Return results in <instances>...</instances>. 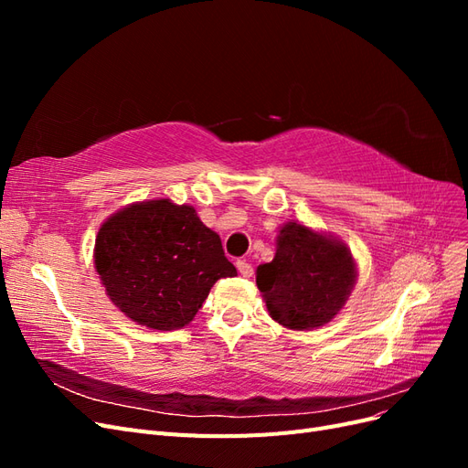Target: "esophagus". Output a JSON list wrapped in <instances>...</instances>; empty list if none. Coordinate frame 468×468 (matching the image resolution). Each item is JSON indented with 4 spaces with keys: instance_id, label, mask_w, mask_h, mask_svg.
<instances>
[{
    "instance_id": "34e87169",
    "label": "esophagus",
    "mask_w": 468,
    "mask_h": 468,
    "mask_svg": "<svg viewBox=\"0 0 468 468\" xmlns=\"http://www.w3.org/2000/svg\"><path fill=\"white\" fill-rule=\"evenodd\" d=\"M236 267H238V271H239V275H242V277H251V275H253L251 263H248V261H244V260L236 261Z\"/></svg>"
}]
</instances>
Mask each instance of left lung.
Wrapping results in <instances>:
<instances>
[{"label":"left lung","instance_id":"1","mask_svg":"<svg viewBox=\"0 0 468 468\" xmlns=\"http://www.w3.org/2000/svg\"><path fill=\"white\" fill-rule=\"evenodd\" d=\"M356 279L349 248L299 222L281 226L273 261L260 265L256 273L269 314L291 330H314L332 322Z\"/></svg>","mask_w":468,"mask_h":468}]
</instances>
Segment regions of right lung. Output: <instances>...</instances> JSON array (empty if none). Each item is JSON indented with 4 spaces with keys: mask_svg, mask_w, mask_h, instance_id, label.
<instances>
[{
    "mask_svg": "<svg viewBox=\"0 0 468 468\" xmlns=\"http://www.w3.org/2000/svg\"><path fill=\"white\" fill-rule=\"evenodd\" d=\"M95 269L121 313L152 330H179L210 287L234 277L220 236L191 205L143 201L109 217L95 238Z\"/></svg>",
    "mask_w": 468,
    "mask_h": 468,
    "instance_id": "add662e5",
    "label": "right lung"
}]
</instances>
